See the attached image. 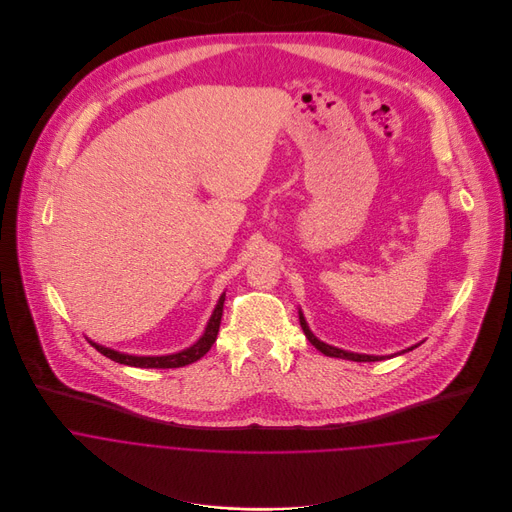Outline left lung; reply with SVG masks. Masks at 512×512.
Returning a JSON list of instances; mask_svg holds the SVG:
<instances>
[{
	"instance_id": "1",
	"label": "left lung",
	"mask_w": 512,
	"mask_h": 512,
	"mask_svg": "<svg viewBox=\"0 0 512 512\" xmlns=\"http://www.w3.org/2000/svg\"><path fill=\"white\" fill-rule=\"evenodd\" d=\"M299 325H301V329H303V333H305L307 341H309L317 351H321V353H323V355H327V357L347 359V361H355V363H374V361H382V359H386V357H372V355L349 353V351H343V349H337V347H331V345H327V343L319 341V339L309 331V327H307L305 317H303V313H301V311H299ZM416 347H418V345H414V347H410V349H406V351H412V349H416ZM406 351H402V353H406Z\"/></svg>"
}]
</instances>
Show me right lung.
<instances>
[{"label":"right lung","instance_id":"1","mask_svg":"<svg viewBox=\"0 0 512 512\" xmlns=\"http://www.w3.org/2000/svg\"><path fill=\"white\" fill-rule=\"evenodd\" d=\"M222 305H224V293L220 295L219 303H217V307H215V311H213V315H211V319H209V323H207V329H205L203 337H201L195 345H191L189 349H183V351H179V353H175V355H165V357H136V355L118 353V351H114V349H106V347H102V345H98V343H92V341H90V345H92L98 353H102L104 357H108V359H112V361H116V363H120V365L138 366V368H179V366L191 365V363L199 361L201 357H205V355L211 351L213 343L217 341L220 317H222Z\"/></svg>","mask_w":512,"mask_h":512}]
</instances>
